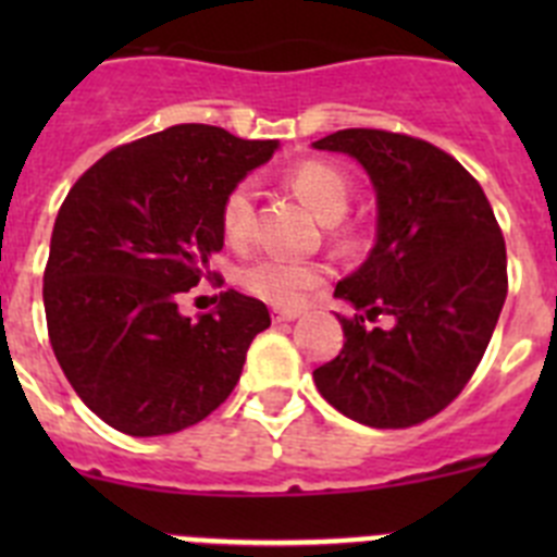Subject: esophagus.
Returning a JSON list of instances; mask_svg holds the SVG:
<instances>
[{
    "instance_id": "obj_1",
    "label": "esophagus",
    "mask_w": 557,
    "mask_h": 557,
    "mask_svg": "<svg viewBox=\"0 0 557 557\" xmlns=\"http://www.w3.org/2000/svg\"><path fill=\"white\" fill-rule=\"evenodd\" d=\"M295 318H301V309H282V307H273V321H275V323L295 321Z\"/></svg>"
}]
</instances>
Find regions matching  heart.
Here are the masks:
<instances>
[{"label": "heart", "mask_w": 557, "mask_h": 557, "mask_svg": "<svg viewBox=\"0 0 557 557\" xmlns=\"http://www.w3.org/2000/svg\"><path fill=\"white\" fill-rule=\"evenodd\" d=\"M287 184L309 209L323 220L334 223L346 214L351 200V181L339 166L321 159H309L295 164L287 175ZM256 195L250 181L231 186L220 206V231L231 248H245L253 236ZM329 268L318 259H289V256H256L239 268L236 282L245 293L270 307L293 309L326 282Z\"/></svg>", "instance_id": "1"}]
</instances>
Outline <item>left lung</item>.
I'll return each instance as SVG.
<instances>
[{
  "label": "left lung",
  "mask_w": 557,
  "mask_h": 557,
  "mask_svg": "<svg viewBox=\"0 0 557 557\" xmlns=\"http://www.w3.org/2000/svg\"><path fill=\"white\" fill-rule=\"evenodd\" d=\"M312 147L348 152L376 189V245L334 287L357 309L314 385L373 430H407L460 396L508 295L505 236L482 186L449 152L407 133L348 127ZM379 313L391 327H371Z\"/></svg>",
  "instance_id": "left-lung-1"
}]
</instances>
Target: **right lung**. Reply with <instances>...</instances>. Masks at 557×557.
I'll return each mask as SVG.
<instances>
[{
	"label": "right lung",
	"mask_w": 557,
	"mask_h": 557,
	"mask_svg": "<svg viewBox=\"0 0 557 557\" xmlns=\"http://www.w3.org/2000/svg\"><path fill=\"white\" fill-rule=\"evenodd\" d=\"M275 147L175 125L113 147L69 189L44 270L47 332L69 385L113 430L181 432L239 382L268 307L225 289L191 321L178 298L218 278L209 259L223 250V198Z\"/></svg>",
	"instance_id": "1"
}]
</instances>
